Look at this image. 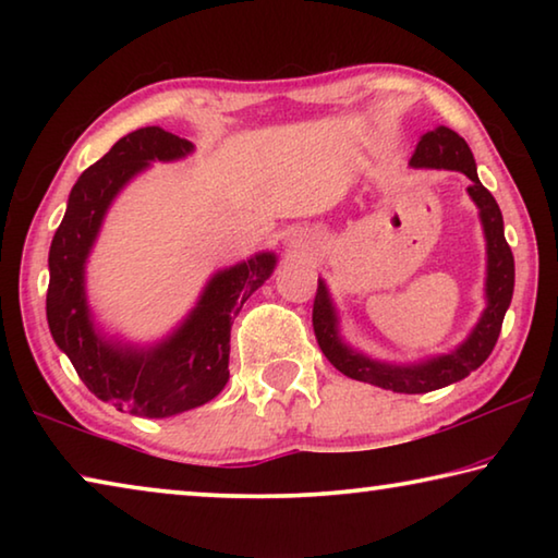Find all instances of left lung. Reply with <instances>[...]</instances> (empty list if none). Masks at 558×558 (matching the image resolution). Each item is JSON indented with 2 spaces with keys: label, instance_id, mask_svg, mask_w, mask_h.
I'll list each match as a JSON object with an SVG mask.
<instances>
[{
  "label": "left lung",
  "instance_id": "obj_1",
  "mask_svg": "<svg viewBox=\"0 0 558 558\" xmlns=\"http://www.w3.org/2000/svg\"><path fill=\"white\" fill-rule=\"evenodd\" d=\"M411 165L458 169V172L470 177L472 184L468 186V192L472 196V202L477 204L487 239V310L483 319H480L477 327L472 329L468 342L462 344L458 352L430 359V362L418 366L379 364L352 352V349L339 342L332 302H329L325 282L319 280L313 305V327L317 344L329 359V364L344 376H349V379L381 386V389H391L396 393H428L465 379L470 372H475L477 366L493 354L499 329H502L505 313L509 302H512L514 256L505 239L502 211H499L495 196L480 184L475 159H472L468 143L456 130L440 125L433 132H426V135L421 137L418 147H415Z\"/></svg>",
  "mask_w": 558,
  "mask_h": 558
}]
</instances>
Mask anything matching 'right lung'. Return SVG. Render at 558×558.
Returning a JSON list of instances; mask_svg holds the SVG:
<instances>
[{"mask_svg":"<svg viewBox=\"0 0 558 558\" xmlns=\"http://www.w3.org/2000/svg\"><path fill=\"white\" fill-rule=\"evenodd\" d=\"M192 147L189 140L162 128H140L120 137L73 184L49 251L46 317L53 342L100 401L145 418H167L219 396L229 381L233 319L276 268V256L260 253L221 270L174 337L149 352L112 347L96 335L83 292V266L112 196L153 159H179Z\"/></svg>","mask_w":558,"mask_h":558,"instance_id":"right-lung-1","label":"right lung"}]
</instances>
